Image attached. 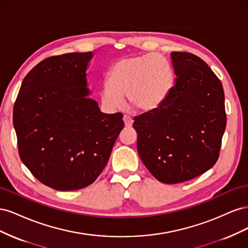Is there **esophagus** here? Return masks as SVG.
<instances>
[{
	"label": "esophagus",
	"mask_w": 248,
	"mask_h": 248,
	"mask_svg": "<svg viewBox=\"0 0 248 248\" xmlns=\"http://www.w3.org/2000/svg\"><path fill=\"white\" fill-rule=\"evenodd\" d=\"M123 121H124V124H125L126 127H130L132 125V123H133V120L131 119V117L127 116V115H124Z\"/></svg>",
	"instance_id": "esophagus-1"
}]
</instances>
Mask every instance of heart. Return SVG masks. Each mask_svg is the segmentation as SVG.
Returning <instances> with one entry per match:
<instances>
[{
  "mask_svg": "<svg viewBox=\"0 0 248 248\" xmlns=\"http://www.w3.org/2000/svg\"><path fill=\"white\" fill-rule=\"evenodd\" d=\"M102 86L101 104L108 109L121 108L127 95L129 104L140 111L159 108L175 86V73L167 58L158 54L122 58L111 67Z\"/></svg>",
  "mask_w": 248,
  "mask_h": 248,
  "instance_id": "obj_1",
  "label": "heart"
}]
</instances>
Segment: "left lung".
Masks as SVG:
<instances>
[{
  "mask_svg": "<svg viewBox=\"0 0 248 248\" xmlns=\"http://www.w3.org/2000/svg\"><path fill=\"white\" fill-rule=\"evenodd\" d=\"M176 84L159 108L134 117L138 151L150 172L167 184L191 180L218 159L227 125L221 81L201 58L170 54Z\"/></svg>",
  "mask_w": 248,
  "mask_h": 248,
  "instance_id": "obj_1",
  "label": "left lung"
}]
</instances>
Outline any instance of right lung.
Here are the masks:
<instances>
[{"instance_id": "add662e5", "label": "right lung", "mask_w": 248, "mask_h": 248, "mask_svg": "<svg viewBox=\"0 0 248 248\" xmlns=\"http://www.w3.org/2000/svg\"><path fill=\"white\" fill-rule=\"evenodd\" d=\"M93 54L70 52L37 64L22 80L13 108L21 161L52 189L92 184L123 129V115L103 114L89 98L86 70Z\"/></svg>"}]
</instances>
